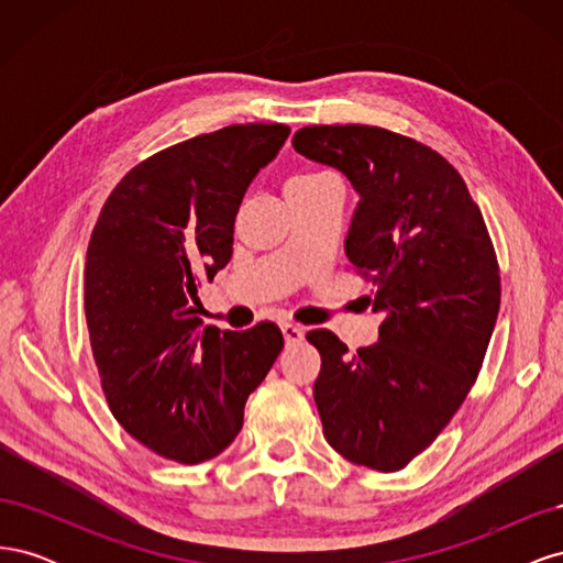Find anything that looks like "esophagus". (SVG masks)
<instances>
[{"label":"esophagus","mask_w":563,"mask_h":563,"mask_svg":"<svg viewBox=\"0 0 563 563\" xmlns=\"http://www.w3.org/2000/svg\"><path fill=\"white\" fill-rule=\"evenodd\" d=\"M282 333H284L286 345H296V343H300V340H302V329L296 327V323H291V321H284L282 323Z\"/></svg>","instance_id":"34e87169"}]
</instances>
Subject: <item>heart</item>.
<instances>
[{"label": "heart", "mask_w": 563, "mask_h": 563, "mask_svg": "<svg viewBox=\"0 0 563 563\" xmlns=\"http://www.w3.org/2000/svg\"><path fill=\"white\" fill-rule=\"evenodd\" d=\"M323 178H329V176L321 174V172H302V174L294 176L286 185H305V183H317V180H323Z\"/></svg>", "instance_id": "heart-1"}]
</instances>
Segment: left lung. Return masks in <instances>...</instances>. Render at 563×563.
<instances>
[{
	"mask_svg": "<svg viewBox=\"0 0 563 563\" xmlns=\"http://www.w3.org/2000/svg\"><path fill=\"white\" fill-rule=\"evenodd\" d=\"M294 147L360 192L345 253L383 312L376 345L347 356L327 329L314 401L329 444L354 465L404 470L479 376L500 310V267L484 216L453 164L408 135L366 124L298 129Z\"/></svg>",
	"mask_w": 563,
	"mask_h": 563,
	"instance_id": "8db88e82",
	"label": "left lung"
}]
</instances>
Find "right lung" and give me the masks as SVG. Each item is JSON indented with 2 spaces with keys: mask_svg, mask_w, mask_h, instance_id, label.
<instances>
[{
  "mask_svg": "<svg viewBox=\"0 0 563 563\" xmlns=\"http://www.w3.org/2000/svg\"><path fill=\"white\" fill-rule=\"evenodd\" d=\"M286 124H232L135 164L100 211L84 267V312L117 422L143 446L197 465L225 451L284 347L277 323L201 327L197 286L232 255L246 187Z\"/></svg>",
  "mask_w": 563,
  "mask_h": 563,
  "instance_id": "1",
  "label": "right lung"
}]
</instances>
